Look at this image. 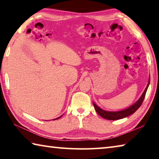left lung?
I'll return each mask as SVG.
<instances>
[{
    "instance_id": "obj_1",
    "label": "left lung",
    "mask_w": 159,
    "mask_h": 159,
    "mask_svg": "<svg viewBox=\"0 0 159 159\" xmlns=\"http://www.w3.org/2000/svg\"><path fill=\"white\" fill-rule=\"evenodd\" d=\"M150 80H149V83L147 85V88H145L144 92L143 93L142 96H141L139 100L136 101L134 104L132 105L131 107H129V108L126 109V110H124L122 111H105L103 110H102L98 106H97L95 103L93 102V105H94V107L96 112H97L100 116L102 118H104L105 119L107 120H119L123 119V118H125L127 116H129V115H131L134 114L135 111L138 110V109L141 107V105H142L143 102V100L145 98L146 92H147L148 86L150 85Z\"/></svg>"
}]
</instances>
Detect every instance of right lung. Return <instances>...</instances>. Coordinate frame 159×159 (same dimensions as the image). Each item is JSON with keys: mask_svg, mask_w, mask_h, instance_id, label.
Listing matches in <instances>:
<instances>
[{"mask_svg": "<svg viewBox=\"0 0 159 159\" xmlns=\"http://www.w3.org/2000/svg\"><path fill=\"white\" fill-rule=\"evenodd\" d=\"M59 118H60V117H58V118H57V119H59ZM56 119H54V120H56Z\"/></svg>", "mask_w": 159, "mask_h": 159, "instance_id": "obj_1", "label": "right lung"}]
</instances>
